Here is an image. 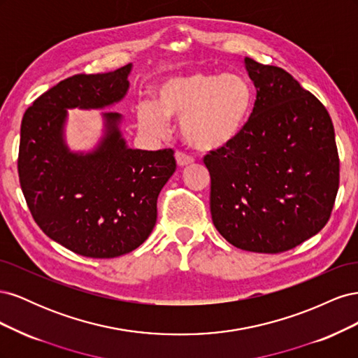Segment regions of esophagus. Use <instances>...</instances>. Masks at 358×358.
Wrapping results in <instances>:
<instances>
[{"label":"esophagus","instance_id":"1","mask_svg":"<svg viewBox=\"0 0 358 358\" xmlns=\"http://www.w3.org/2000/svg\"><path fill=\"white\" fill-rule=\"evenodd\" d=\"M175 158H176V162L179 167H183V166H188L192 162V158L189 155H187L185 152H180V150H178V152L175 154Z\"/></svg>","mask_w":358,"mask_h":358}]
</instances>
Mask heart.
<instances>
[{"label":"heart","instance_id":"1","mask_svg":"<svg viewBox=\"0 0 358 358\" xmlns=\"http://www.w3.org/2000/svg\"><path fill=\"white\" fill-rule=\"evenodd\" d=\"M255 92L236 73L189 71L162 80L155 104L137 106V122L145 133L162 136L167 121H180V134L200 152H216L242 136L251 119Z\"/></svg>","mask_w":358,"mask_h":358}]
</instances>
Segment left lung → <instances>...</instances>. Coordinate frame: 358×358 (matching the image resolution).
Masks as SVG:
<instances>
[{
	"label": "left lung",
	"instance_id": "1",
	"mask_svg": "<svg viewBox=\"0 0 358 358\" xmlns=\"http://www.w3.org/2000/svg\"><path fill=\"white\" fill-rule=\"evenodd\" d=\"M257 100L242 136L204 157L216 230L243 251L278 254L327 224L339 157L326 107L285 70L245 58Z\"/></svg>",
	"mask_w": 358,
	"mask_h": 358
}]
</instances>
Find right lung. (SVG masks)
<instances>
[{
    "label": "right lung",
    "instance_id": "obj_1",
    "mask_svg": "<svg viewBox=\"0 0 358 358\" xmlns=\"http://www.w3.org/2000/svg\"><path fill=\"white\" fill-rule=\"evenodd\" d=\"M133 64L76 74L32 103L20 125L17 171L32 218L46 236L90 258L134 251L152 233L158 194L176 170L171 149L128 148L122 115L101 113L104 131L88 152L66 142L69 109H106L129 88Z\"/></svg>",
    "mask_w": 358,
    "mask_h": 358
}]
</instances>
